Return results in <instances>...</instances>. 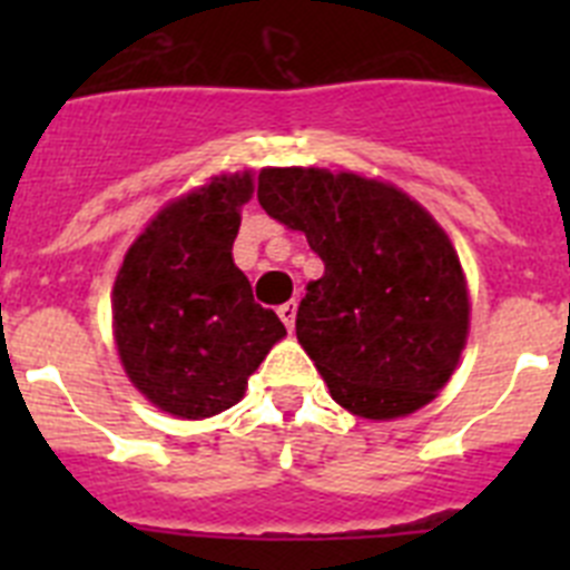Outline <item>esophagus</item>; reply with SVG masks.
<instances>
[{
	"instance_id": "1",
	"label": "esophagus",
	"mask_w": 570,
	"mask_h": 570,
	"mask_svg": "<svg viewBox=\"0 0 570 570\" xmlns=\"http://www.w3.org/2000/svg\"><path fill=\"white\" fill-rule=\"evenodd\" d=\"M276 314H279V320L285 322V328L294 331V322H296V302H285V305H279V308H276Z\"/></svg>"
}]
</instances>
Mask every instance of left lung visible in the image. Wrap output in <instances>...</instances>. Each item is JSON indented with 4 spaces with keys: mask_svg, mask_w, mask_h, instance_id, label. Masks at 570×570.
I'll return each mask as SVG.
<instances>
[{
    "mask_svg": "<svg viewBox=\"0 0 570 570\" xmlns=\"http://www.w3.org/2000/svg\"><path fill=\"white\" fill-rule=\"evenodd\" d=\"M256 199L325 262L296 311V340L331 396L365 420H396L434 400L471 314L460 256L434 216L351 170L262 168Z\"/></svg>",
    "mask_w": 570,
    "mask_h": 570,
    "instance_id": "1",
    "label": "left lung"
}]
</instances>
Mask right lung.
Wrapping results in <instances>:
<instances>
[{
  "instance_id": "obj_1",
  "label": "right lung",
  "mask_w": 570,
  "mask_h": 570,
  "mask_svg": "<svg viewBox=\"0 0 570 570\" xmlns=\"http://www.w3.org/2000/svg\"><path fill=\"white\" fill-rule=\"evenodd\" d=\"M250 170L214 176L165 205L136 236L114 282V340L125 374L179 420L223 414L285 336L234 265Z\"/></svg>"
}]
</instances>
